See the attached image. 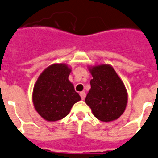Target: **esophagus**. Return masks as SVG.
<instances>
[{
    "instance_id": "esophagus-1",
    "label": "esophagus",
    "mask_w": 158,
    "mask_h": 158,
    "mask_svg": "<svg viewBox=\"0 0 158 158\" xmlns=\"http://www.w3.org/2000/svg\"><path fill=\"white\" fill-rule=\"evenodd\" d=\"M80 96H81V98L82 100H85V96H86L85 92V91H82V92H81Z\"/></svg>"
}]
</instances>
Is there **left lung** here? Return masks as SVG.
I'll return each instance as SVG.
<instances>
[{"label":"left lung","instance_id":"1","mask_svg":"<svg viewBox=\"0 0 158 158\" xmlns=\"http://www.w3.org/2000/svg\"><path fill=\"white\" fill-rule=\"evenodd\" d=\"M93 79L85 103L96 118L102 121L118 119L127 104V93L122 81L113 67L101 64L90 69Z\"/></svg>","mask_w":158,"mask_h":158}]
</instances>
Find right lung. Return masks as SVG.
I'll list each match as a JSON object with an SVG mask.
<instances>
[{"label":"right lung","instance_id":"1","mask_svg":"<svg viewBox=\"0 0 158 158\" xmlns=\"http://www.w3.org/2000/svg\"><path fill=\"white\" fill-rule=\"evenodd\" d=\"M71 69L64 64H54L44 69L34 85V107L44 119L58 121L68 115L81 97L69 81Z\"/></svg>","mask_w":158,"mask_h":158}]
</instances>
